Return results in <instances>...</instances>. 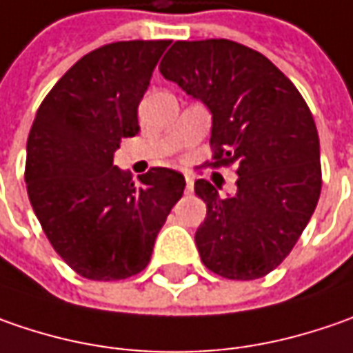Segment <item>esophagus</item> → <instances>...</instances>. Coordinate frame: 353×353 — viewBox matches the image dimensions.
Returning a JSON list of instances; mask_svg holds the SVG:
<instances>
[{"mask_svg":"<svg viewBox=\"0 0 353 353\" xmlns=\"http://www.w3.org/2000/svg\"><path fill=\"white\" fill-rule=\"evenodd\" d=\"M185 193L188 195H192L193 193V177L185 176Z\"/></svg>","mask_w":353,"mask_h":353,"instance_id":"esophagus-1","label":"esophagus"}]
</instances>
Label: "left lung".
I'll list each match as a JSON object with an SVG mask.
<instances>
[{"label":"left lung","mask_w":353,"mask_h":353,"mask_svg":"<svg viewBox=\"0 0 353 353\" xmlns=\"http://www.w3.org/2000/svg\"><path fill=\"white\" fill-rule=\"evenodd\" d=\"M160 72L205 104L213 160L237 168L235 195L195 181L207 205L195 233L203 265L233 281L265 276L292 251L320 197L314 118L265 54L235 41H176Z\"/></svg>","instance_id":"1"}]
</instances>
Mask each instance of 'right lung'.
<instances>
[{
  "label": "right lung",
  "mask_w": 353,
  "mask_h": 353,
  "mask_svg": "<svg viewBox=\"0 0 353 353\" xmlns=\"http://www.w3.org/2000/svg\"><path fill=\"white\" fill-rule=\"evenodd\" d=\"M170 41H120L85 54L47 99L27 138L25 181L61 259L90 281H120L150 263L185 177L152 168L136 183L116 168L122 138L138 136V104Z\"/></svg>",
  "instance_id": "obj_1"
}]
</instances>
